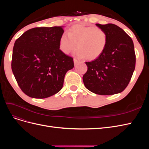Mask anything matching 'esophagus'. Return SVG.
I'll list each match as a JSON object with an SVG mask.
<instances>
[{"instance_id": "1", "label": "esophagus", "mask_w": 149, "mask_h": 149, "mask_svg": "<svg viewBox=\"0 0 149 149\" xmlns=\"http://www.w3.org/2000/svg\"><path fill=\"white\" fill-rule=\"evenodd\" d=\"M73 61H74V65H76L78 63V61L76 59V58H74V60H73Z\"/></svg>"}]
</instances>
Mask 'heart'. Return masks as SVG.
Masks as SVG:
<instances>
[{"instance_id":"obj_1","label":"heart","mask_w":149,"mask_h":149,"mask_svg":"<svg viewBox=\"0 0 149 149\" xmlns=\"http://www.w3.org/2000/svg\"><path fill=\"white\" fill-rule=\"evenodd\" d=\"M107 43V35L99 26L76 25L71 27L68 34L63 33L59 43L60 50L65 54L73 51L77 44L76 55L94 60L105 50Z\"/></svg>"}]
</instances>
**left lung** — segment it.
Masks as SVG:
<instances>
[{
  "label": "left lung",
  "instance_id": "1",
  "mask_svg": "<svg viewBox=\"0 0 149 149\" xmlns=\"http://www.w3.org/2000/svg\"><path fill=\"white\" fill-rule=\"evenodd\" d=\"M107 35L105 50L96 59L86 62L88 70L83 83L89 91L100 95H112L127 86L136 67V54L132 38L112 24H96Z\"/></svg>",
  "mask_w": 149,
  "mask_h": 149
}]
</instances>
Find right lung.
Wrapping results in <instances>:
<instances>
[{"instance_id": "add662e5", "label": "right lung", "mask_w": 149, "mask_h": 149, "mask_svg": "<svg viewBox=\"0 0 149 149\" xmlns=\"http://www.w3.org/2000/svg\"><path fill=\"white\" fill-rule=\"evenodd\" d=\"M62 26L37 27L26 31L13 48L12 70L26 95L43 99L61 89L66 72L73 68V58L63 53Z\"/></svg>"}]
</instances>
